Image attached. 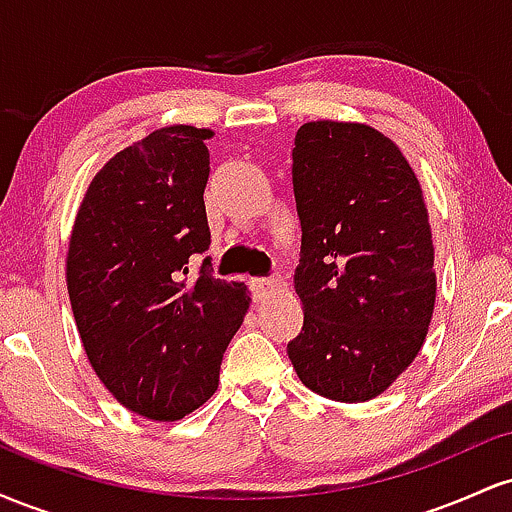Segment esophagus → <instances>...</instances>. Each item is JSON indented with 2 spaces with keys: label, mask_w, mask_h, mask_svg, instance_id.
<instances>
[{
  "label": "esophagus",
  "mask_w": 512,
  "mask_h": 512,
  "mask_svg": "<svg viewBox=\"0 0 512 512\" xmlns=\"http://www.w3.org/2000/svg\"><path fill=\"white\" fill-rule=\"evenodd\" d=\"M250 289H252V298L260 303L264 298H269L272 293L279 291V284H276V279H252Z\"/></svg>",
  "instance_id": "obj_1"
}]
</instances>
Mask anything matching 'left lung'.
Segmentation results:
<instances>
[{"mask_svg": "<svg viewBox=\"0 0 512 512\" xmlns=\"http://www.w3.org/2000/svg\"><path fill=\"white\" fill-rule=\"evenodd\" d=\"M293 195L303 330L301 383L334 402L383 395L426 342L436 305L433 236L399 146L363 122L313 120L296 134Z\"/></svg>", "mask_w": 512, "mask_h": 512, "instance_id": "obj_1", "label": "left lung"}]
</instances>
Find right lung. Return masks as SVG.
<instances>
[{"mask_svg":"<svg viewBox=\"0 0 512 512\" xmlns=\"http://www.w3.org/2000/svg\"><path fill=\"white\" fill-rule=\"evenodd\" d=\"M211 129L168 125L93 175L72 226L67 291L88 363L122 407L178 421L219 387L223 354L250 308L214 279L204 209Z\"/></svg>","mask_w":512,"mask_h":512,"instance_id":"obj_1","label":"right lung"}]
</instances>
